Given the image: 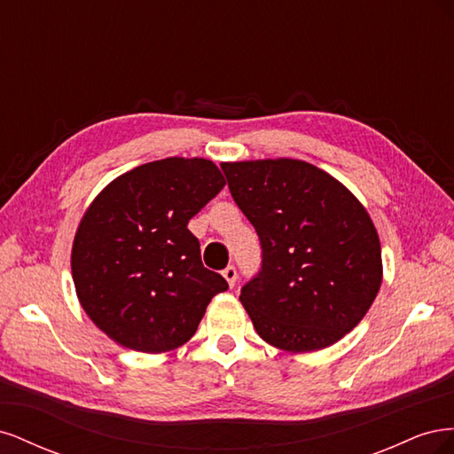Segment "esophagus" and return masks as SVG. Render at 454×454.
<instances>
[{
  "label": "esophagus",
  "mask_w": 454,
  "mask_h": 454,
  "mask_svg": "<svg viewBox=\"0 0 454 454\" xmlns=\"http://www.w3.org/2000/svg\"><path fill=\"white\" fill-rule=\"evenodd\" d=\"M223 278L227 280V284L232 287V286H235L237 284V269L235 267H232V265H229L223 272Z\"/></svg>",
  "instance_id": "obj_1"
}]
</instances>
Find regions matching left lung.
I'll return each instance as SVG.
<instances>
[{"instance_id": "left-lung-1", "label": "left lung", "mask_w": 454, "mask_h": 454, "mask_svg": "<svg viewBox=\"0 0 454 454\" xmlns=\"http://www.w3.org/2000/svg\"><path fill=\"white\" fill-rule=\"evenodd\" d=\"M231 195L255 227L261 270L240 301L257 335L286 352L335 345L380 290L377 229L333 176L297 159L222 162Z\"/></svg>"}]
</instances>
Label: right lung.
<instances>
[{
	"instance_id": "1",
	"label": "right lung",
	"mask_w": 454,
	"mask_h": 454,
	"mask_svg": "<svg viewBox=\"0 0 454 454\" xmlns=\"http://www.w3.org/2000/svg\"><path fill=\"white\" fill-rule=\"evenodd\" d=\"M223 185L212 160L168 157L121 174L90 202L74 239L72 277L81 307L117 345L147 354L182 347L227 290L187 229Z\"/></svg>"
}]
</instances>
